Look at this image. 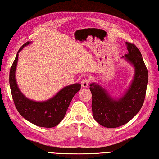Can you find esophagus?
I'll list each match as a JSON object with an SVG mask.
<instances>
[{"label": "esophagus", "instance_id": "obj_1", "mask_svg": "<svg viewBox=\"0 0 159 159\" xmlns=\"http://www.w3.org/2000/svg\"><path fill=\"white\" fill-rule=\"evenodd\" d=\"M88 84H89V80L88 79H85L83 80L81 82V85L83 87H88Z\"/></svg>", "mask_w": 159, "mask_h": 159}]
</instances>
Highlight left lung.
<instances>
[{"mask_svg": "<svg viewBox=\"0 0 159 159\" xmlns=\"http://www.w3.org/2000/svg\"><path fill=\"white\" fill-rule=\"evenodd\" d=\"M128 52L121 58L134 67L132 82L124 93L116 98L101 85L90 84L92 94L93 117L106 128H117L128 123L142 107L146 96L148 74L139 50L133 43L126 42Z\"/></svg>", "mask_w": 159, "mask_h": 159, "instance_id": "obj_1", "label": "left lung"}]
</instances>
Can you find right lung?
I'll return each instance as SVG.
<instances>
[{
  "mask_svg": "<svg viewBox=\"0 0 159 159\" xmlns=\"http://www.w3.org/2000/svg\"><path fill=\"white\" fill-rule=\"evenodd\" d=\"M31 43L27 42L20 48L10 70L9 85L13 100L19 113L29 122L39 127H55L65 117L71 101L80 91L81 85L74 83L64 87L55 96L44 101H35L26 97L17 84L16 71L19 52Z\"/></svg>",
  "mask_w": 159,
  "mask_h": 159,
  "instance_id": "add662e5",
  "label": "right lung"
}]
</instances>
